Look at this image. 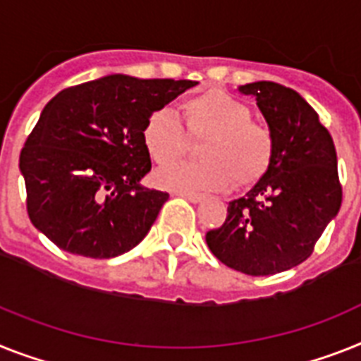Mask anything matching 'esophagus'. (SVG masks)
Segmentation results:
<instances>
[{
  "label": "esophagus",
  "mask_w": 361,
  "mask_h": 361,
  "mask_svg": "<svg viewBox=\"0 0 361 361\" xmlns=\"http://www.w3.org/2000/svg\"><path fill=\"white\" fill-rule=\"evenodd\" d=\"M175 195L188 199L190 202H199L202 197H204L202 193H195V192H175Z\"/></svg>",
  "instance_id": "obj_1"
}]
</instances>
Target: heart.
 I'll use <instances>...</instances> for the list:
<instances>
[{
  "label": "heart",
  "instance_id": "obj_1",
  "mask_svg": "<svg viewBox=\"0 0 361 361\" xmlns=\"http://www.w3.org/2000/svg\"><path fill=\"white\" fill-rule=\"evenodd\" d=\"M190 138L201 140L199 162L173 164L154 175L162 188L177 192L216 190L232 183L247 188L269 171L276 151L275 133L264 121L252 120L243 101L217 88L190 95L180 103ZM144 147L160 166L175 162L188 149L183 125L169 110L149 116L142 130Z\"/></svg>",
  "mask_w": 361,
  "mask_h": 361
}]
</instances>
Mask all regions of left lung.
<instances>
[{
    "label": "left lung",
    "instance_id": "obj_1",
    "mask_svg": "<svg viewBox=\"0 0 361 361\" xmlns=\"http://www.w3.org/2000/svg\"><path fill=\"white\" fill-rule=\"evenodd\" d=\"M252 95L276 138L269 171L245 197L228 202L221 227L207 232L217 260L264 276L299 266L341 207L334 140L319 114L291 88L260 80Z\"/></svg>",
    "mask_w": 361,
    "mask_h": 361
}]
</instances>
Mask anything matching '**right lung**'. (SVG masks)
I'll use <instances>...</instances> for the list:
<instances>
[{
  "mask_svg": "<svg viewBox=\"0 0 361 361\" xmlns=\"http://www.w3.org/2000/svg\"><path fill=\"white\" fill-rule=\"evenodd\" d=\"M193 85L109 75L56 94L20 153L32 225L62 251L86 258H114L138 245L169 197L140 186L151 171L142 130Z\"/></svg>",
  "mask_w": 361,
  "mask_h": 361,
  "instance_id": "1",
  "label": "right lung"
}]
</instances>
